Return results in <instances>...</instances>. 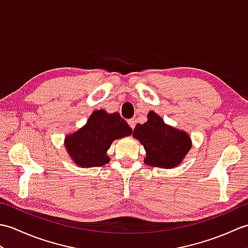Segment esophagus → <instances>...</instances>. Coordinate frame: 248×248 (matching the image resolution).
<instances>
[{"label": "esophagus", "instance_id": "1", "mask_svg": "<svg viewBox=\"0 0 248 248\" xmlns=\"http://www.w3.org/2000/svg\"><path fill=\"white\" fill-rule=\"evenodd\" d=\"M128 124H129V125L132 129H134V127H135V119L134 118H132V119H129L128 120Z\"/></svg>", "mask_w": 248, "mask_h": 248}]
</instances>
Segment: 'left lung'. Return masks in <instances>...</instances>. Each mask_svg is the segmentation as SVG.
<instances>
[{"instance_id": "8db88e82", "label": "left lung", "mask_w": 248, "mask_h": 248, "mask_svg": "<svg viewBox=\"0 0 248 248\" xmlns=\"http://www.w3.org/2000/svg\"><path fill=\"white\" fill-rule=\"evenodd\" d=\"M147 118L145 124H136L133 131V136L145 148V164L167 170L178 166L191 149V138L184 131L166 124L152 110Z\"/></svg>"}]
</instances>
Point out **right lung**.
I'll return each mask as SVG.
<instances>
[{
	"label": "right lung",
	"mask_w": 248,
	"mask_h": 248,
	"mask_svg": "<svg viewBox=\"0 0 248 248\" xmlns=\"http://www.w3.org/2000/svg\"><path fill=\"white\" fill-rule=\"evenodd\" d=\"M132 134V129L118 113L97 109L77 132L65 139V147L78 166L99 167L109 162L107 155L113 141Z\"/></svg>",
	"instance_id": "add662e5"
}]
</instances>
